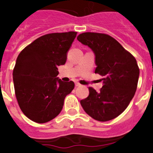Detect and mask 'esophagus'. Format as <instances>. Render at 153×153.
<instances>
[{
  "label": "esophagus",
  "mask_w": 153,
  "mask_h": 153,
  "mask_svg": "<svg viewBox=\"0 0 153 153\" xmlns=\"http://www.w3.org/2000/svg\"><path fill=\"white\" fill-rule=\"evenodd\" d=\"M75 86H80V84H79V83H75Z\"/></svg>",
  "instance_id": "obj_1"
}]
</instances>
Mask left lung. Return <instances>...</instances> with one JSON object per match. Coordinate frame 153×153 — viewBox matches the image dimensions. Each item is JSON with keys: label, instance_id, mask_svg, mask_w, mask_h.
I'll return each instance as SVG.
<instances>
[{"label": "left lung", "instance_id": "8db88e82", "mask_svg": "<svg viewBox=\"0 0 153 153\" xmlns=\"http://www.w3.org/2000/svg\"><path fill=\"white\" fill-rule=\"evenodd\" d=\"M77 40L94 53L95 74L104 77L99 92L89 87V96L80 100L81 106L94 120H113L126 109L134 97L140 76L137 62L109 35L86 32L79 34Z\"/></svg>", "mask_w": 153, "mask_h": 153}]
</instances>
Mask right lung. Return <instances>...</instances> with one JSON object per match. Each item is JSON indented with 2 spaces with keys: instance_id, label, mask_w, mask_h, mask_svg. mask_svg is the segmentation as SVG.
<instances>
[{
  "instance_id": "1",
  "label": "right lung",
  "mask_w": 153,
  "mask_h": 153,
  "mask_svg": "<svg viewBox=\"0 0 153 153\" xmlns=\"http://www.w3.org/2000/svg\"><path fill=\"white\" fill-rule=\"evenodd\" d=\"M76 33L44 35L17 56L13 71L15 95L24 114L33 122L44 123L54 119L63 109L65 97L74 90L73 81L64 83L56 76Z\"/></svg>"
}]
</instances>
